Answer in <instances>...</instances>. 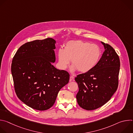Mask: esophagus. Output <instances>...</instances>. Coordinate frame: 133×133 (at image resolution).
Returning <instances> with one entry per match:
<instances>
[{
    "label": "esophagus",
    "instance_id": "esophagus-1",
    "mask_svg": "<svg viewBox=\"0 0 133 133\" xmlns=\"http://www.w3.org/2000/svg\"><path fill=\"white\" fill-rule=\"evenodd\" d=\"M74 77L72 76H70V78H69V81L71 82L72 81H74Z\"/></svg>",
    "mask_w": 133,
    "mask_h": 133
}]
</instances>
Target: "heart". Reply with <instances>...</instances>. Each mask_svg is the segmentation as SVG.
<instances>
[{
    "label": "heart",
    "instance_id": "obj_1",
    "mask_svg": "<svg viewBox=\"0 0 133 133\" xmlns=\"http://www.w3.org/2000/svg\"><path fill=\"white\" fill-rule=\"evenodd\" d=\"M101 50L98 46L82 41H70L64 45V49L58 52V63L62 69H65L71 60L73 69L81 72H87L98 63Z\"/></svg>",
    "mask_w": 133,
    "mask_h": 133
}]
</instances>
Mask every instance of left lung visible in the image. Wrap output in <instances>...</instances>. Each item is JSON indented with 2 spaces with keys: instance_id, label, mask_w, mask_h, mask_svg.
Masks as SVG:
<instances>
[{
  "instance_id": "obj_1",
  "label": "left lung",
  "mask_w": 133,
  "mask_h": 133,
  "mask_svg": "<svg viewBox=\"0 0 133 133\" xmlns=\"http://www.w3.org/2000/svg\"><path fill=\"white\" fill-rule=\"evenodd\" d=\"M102 43L105 50L96 66L75 78L79 88L76 95L77 103L87 110L96 109L105 104L118 86L119 56L110 45Z\"/></svg>"
}]
</instances>
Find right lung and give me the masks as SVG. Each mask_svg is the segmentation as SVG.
<instances>
[{"label":"right lung","instance_id":"right-lung-1","mask_svg":"<svg viewBox=\"0 0 133 133\" xmlns=\"http://www.w3.org/2000/svg\"><path fill=\"white\" fill-rule=\"evenodd\" d=\"M56 41L51 38L27 42L12 58L11 71L17 97L29 107L45 110L54 104L69 74L52 64L56 60Z\"/></svg>","mask_w":133,"mask_h":133}]
</instances>
